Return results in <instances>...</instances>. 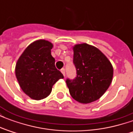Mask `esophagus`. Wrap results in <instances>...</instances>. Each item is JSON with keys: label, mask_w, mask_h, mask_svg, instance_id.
Masks as SVG:
<instances>
[{"label": "esophagus", "mask_w": 133, "mask_h": 133, "mask_svg": "<svg viewBox=\"0 0 133 133\" xmlns=\"http://www.w3.org/2000/svg\"><path fill=\"white\" fill-rule=\"evenodd\" d=\"M61 71V72L63 73V75L65 76V68H62Z\"/></svg>", "instance_id": "obj_1"}]
</instances>
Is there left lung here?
Listing matches in <instances>:
<instances>
[{
	"label": "left lung",
	"mask_w": 133,
	"mask_h": 133,
	"mask_svg": "<svg viewBox=\"0 0 133 133\" xmlns=\"http://www.w3.org/2000/svg\"><path fill=\"white\" fill-rule=\"evenodd\" d=\"M74 79L67 78V86L73 99L81 103L95 101L105 92L111 83L113 68L100 50L86 43L73 47Z\"/></svg>",
	"instance_id": "obj_1"
}]
</instances>
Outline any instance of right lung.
I'll use <instances>...</instances> for the list:
<instances>
[{"mask_svg":"<svg viewBox=\"0 0 133 133\" xmlns=\"http://www.w3.org/2000/svg\"><path fill=\"white\" fill-rule=\"evenodd\" d=\"M52 44L39 40L26 48L16 63V75L23 91L34 100L50 94L52 87L63 75L51 55Z\"/></svg>","mask_w":133,"mask_h":133,"instance_id":"add662e5","label":"right lung"}]
</instances>
